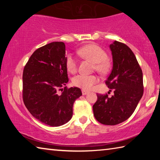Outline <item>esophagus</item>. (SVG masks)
Returning a JSON list of instances; mask_svg holds the SVG:
<instances>
[{
  "label": "esophagus",
  "instance_id": "1",
  "mask_svg": "<svg viewBox=\"0 0 160 160\" xmlns=\"http://www.w3.org/2000/svg\"><path fill=\"white\" fill-rule=\"evenodd\" d=\"M82 94L83 95H85V94H87L88 93V91H86V90H82Z\"/></svg>",
  "mask_w": 160,
  "mask_h": 160
}]
</instances>
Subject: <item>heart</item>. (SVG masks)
<instances>
[{"mask_svg": "<svg viewBox=\"0 0 160 160\" xmlns=\"http://www.w3.org/2000/svg\"><path fill=\"white\" fill-rule=\"evenodd\" d=\"M78 55L82 58L89 59L94 63V69L101 74H105L109 71L111 63L108 59L107 53L101 47L96 44H88L84 46L77 51ZM66 66L68 71L74 73L76 71L78 63L77 60L72 55L69 54L67 56ZM98 82V78L94 75L80 74L75 76L72 79L74 85L83 89L90 90Z\"/></svg>", "mask_w": 160, "mask_h": 160, "instance_id": "1", "label": "heart"}]
</instances>
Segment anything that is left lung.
Returning a JSON list of instances; mask_svg holds the SVG:
<instances>
[{"instance_id": "8db88e82", "label": "left lung", "mask_w": 160, "mask_h": 160, "mask_svg": "<svg viewBox=\"0 0 160 160\" xmlns=\"http://www.w3.org/2000/svg\"><path fill=\"white\" fill-rule=\"evenodd\" d=\"M113 58L112 72L106 85L114 94H97L94 116L99 123L113 126L127 120L143 94L142 72L135 54L128 46L114 41L109 46Z\"/></svg>"}]
</instances>
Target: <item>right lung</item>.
<instances>
[{"label":"right lung","instance_id":"1","mask_svg":"<svg viewBox=\"0 0 160 160\" xmlns=\"http://www.w3.org/2000/svg\"><path fill=\"white\" fill-rule=\"evenodd\" d=\"M66 61V45L55 42L37 48L24 68V104L35 118L50 126L68 122L73 103L82 95L80 88L65 87L68 82Z\"/></svg>","mask_w":160,"mask_h":160}]
</instances>
